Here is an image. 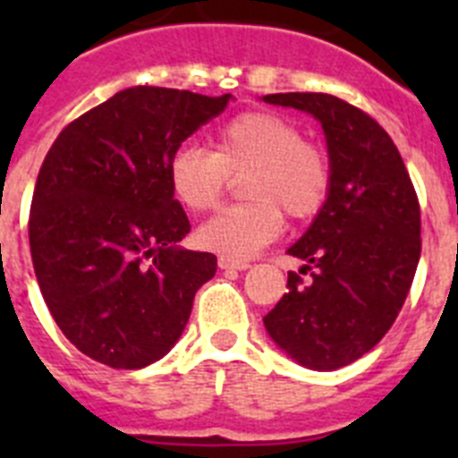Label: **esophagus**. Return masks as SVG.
Instances as JSON below:
<instances>
[{"label": "esophagus", "instance_id": "34e87169", "mask_svg": "<svg viewBox=\"0 0 458 458\" xmlns=\"http://www.w3.org/2000/svg\"><path fill=\"white\" fill-rule=\"evenodd\" d=\"M217 264H220L222 270H229V268L245 270V268H250L248 261H233V259H229V257H220V259H217Z\"/></svg>", "mask_w": 458, "mask_h": 458}]
</instances>
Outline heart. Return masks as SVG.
I'll use <instances>...</instances> for the list:
<instances>
[{"mask_svg": "<svg viewBox=\"0 0 458 458\" xmlns=\"http://www.w3.org/2000/svg\"><path fill=\"white\" fill-rule=\"evenodd\" d=\"M242 176V197L197 229L199 248L245 261L282 233L284 214L310 220L326 206L333 169L326 153L302 140L301 128L286 116L254 109L222 123L213 151L185 144L167 165L172 194L188 210L220 204L229 176Z\"/></svg>", "mask_w": 458, "mask_h": 458, "instance_id": "1", "label": "heart"}]
</instances>
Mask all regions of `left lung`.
I'll return each mask as SVG.
<instances>
[{"instance_id":"8db88e82","label":"left lung","mask_w":458,"mask_h":458,"mask_svg":"<svg viewBox=\"0 0 458 458\" xmlns=\"http://www.w3.org/2000/svg\"><path fill=\"white\" fill-rule=\"evenodd\" d=\"M266 103L321 121L330 194L289 254L302 259L264 317L279 349L307 369L333 371L369 353L402 311L418 270L420 201L392 137L330 93H270Z\"/></svg>"}]
</instances>
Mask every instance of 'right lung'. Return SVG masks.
<instances>
[{
    "instance_id": "obj_1",
    "label": "right lung",
    "mask_w": 458,
    "mask_h": 458,
    "mask_svg": "<svg viewBox=\"0 0 458 458\" xmlns=\"http://www.w3.org/2000/svg\"><path fill=\"white\" fill-rule=\"evenodd\" d=\"M232 93L131 87L64 128L38 172L30 248L40 293L68 342L112 369H141L183 333L216 254L176 248L174 151Z\"/></svg>"
}]
</instances>
